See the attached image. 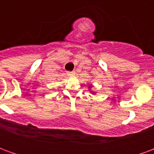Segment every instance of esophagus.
I'll return each mask as SVG.
<instances>
[{"label":"esophagus","instance_id":"1","mask_svg":"<svg viewBox=\"0 0 154 154\" xmlns=\"http://www.w3.org/2000/svg\"><path fill=\"white\" fill-rule=\"evenodd\" d=\"M67 74L68 76H72H72L75 75V72H67Z\"/></svg>","mask_w":154,"mask_h":154}]
</instances>
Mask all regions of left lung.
<instances>
[{
	"label": "left lung",
	"instance_id": "obj_1",
	"mask_svg": "<svg viewBox=\"0 0 154 154\" xmlns=\"http://www.w3.org/2000/svg\"><path fill=\"white\" fill-rule=\"evenodd\" d=\"M91 87H92V85H89V91H91V93L93 94V95H95V94H96V92H94V91H91Z\"/></svg>",
	"mask_w": 154,
	"mask_h": 154
}]
</instances>
